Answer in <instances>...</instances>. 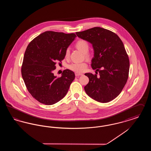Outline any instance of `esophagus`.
I'll list each match as a JSON object with an SVG mask.
<instances>
[{
    "mask_svg": "<svg viewBox=\"0 0 151 151\" xmlns=\"http://www.w3.org/2000/svg\"><path fill=\"white\" fill-rule=\"evenodd\" d=\"M83 73H78V72H75V76H81L83 75Z\"/></svg>",
    "mask_w": 151,
    "mask_h": 151,
    "instance_id": "34e87169",
    "label": "esophagus"
}]
</instances>
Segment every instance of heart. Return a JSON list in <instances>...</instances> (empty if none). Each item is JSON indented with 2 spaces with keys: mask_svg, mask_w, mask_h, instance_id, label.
Instances as JSON below:
<instances>
[{
  "mask_svg": "<svg viewBox=\"0 0 151 151\" xmlns=\"http://www.w3.org/2000/svg\"><path fill=\"white\" fill-rule=\"evenodd\" d=\"M76 47L81 51L82 52L84 53L85 56L86 58H90V54L88 52L89 50V43L85 40H79L76 43ZM65 57L66 59L70 57V50L69 49H67L65 51ZM68 68L73 71L76 72H82L86 71L87 67V64L86 62H73L68 65Z\"/></svg>",
  "mask_w": 151,
  "mask_h": 151,
  "instance_id": "heart-1",
  "label": "heart"
}]
</instances>
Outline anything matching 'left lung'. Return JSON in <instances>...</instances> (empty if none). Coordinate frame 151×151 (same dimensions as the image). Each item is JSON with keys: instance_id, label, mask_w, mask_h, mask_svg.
Instances as JSON below:
<instances>
[{"instance_id": "left-lung-1", "label": "left lung", "mask_w": 151, "mask_h": 151, "mask_svg": "<svg viewBox=\"0 0 151 151\" xmlns=\"http://www.w3.org/2000/svg\"><path fill=\"white\" fill-rule=\"evenodd\" d=\"M76 34L91 43L93 49L91 66L96 74L85 73L89 78V83L84 86L86 93L101 103L114 100L125 86L129 72V59L121 40L111 31L100 27Z\"/></svg>"}]
</instances>
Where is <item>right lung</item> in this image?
<instances>
[{"label": "right lung", "mask_w": 151, "mask_h": 151, "mask_svg": "<svg viewBox=\"0 0 151 151\" xmlns=\"http://www.w3.org/2000/svg\"><path fill=\"white\" fill-rule=\"evenodd\" d=\"M75 33L46 31L27 47L22 65V79L36 100L53 105L62 100L75 79L74 72L65 70L60 78L54 75L55 64L65 58V51L74 41Z\"/></svg>", "instance_id": "1"}]
</instances>
